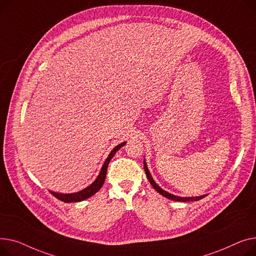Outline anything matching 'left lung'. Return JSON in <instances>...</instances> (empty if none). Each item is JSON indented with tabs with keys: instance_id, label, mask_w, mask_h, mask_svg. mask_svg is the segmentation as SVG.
<instances>
[{
	"instance_id": "8db88e82",
	"label": "left lung",
	"mask_w": 256,
	"mask_h": 256,
	"mask_svg": "<svg viewBox=\"0 0 256 256\" xmlns=\"http://www.w3.org/2000/svg\"><path fill=\"white\" fill-rule=\"evenodd\" d=\"M144 172H146V178H148V182L151 183V185L155 188V190H156L158 193H160L161 195H163L164 198L172 200H176V202H196V200H202V198H204L206 196V195H200V196H195V198H181V196H176V195H174V194H172V193H168V192H166L165 190H163L162 188H160V187L155 183V181L153 180L151 174H150V172H148V170L146 163L144 160Z\"/></svg>"
}]
</instances>
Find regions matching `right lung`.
I'll return each mask as SVG.
<instances>
[{"label":"right lung","mask_w":256,"mask_h":256,"mask_svg":"<svg viewBox=\"0 0 256 256\" xmlns=\"http://www.w3.org/2000/svg\"><path fill=\"white\" fill-rule=\"evenodd\" d=\"M125 144H126V142L120 144H118L114 148V150L110 153V155L106 158V160L104 161V164H103V166H102V168H101L97 178L95 180V181L91 185L88 186L84 190L78 191V192H75V193H68V194L56 193V192H54V191H50V192L54 195V198H56L58 200H62L64 202H82V200H86L88 198H91L92 195H94L102 187V185H103V183L105 181V176H106V172H108V164H110V161L112 160V158L114 156V154L118 151V150L121 148L123 146H125Z\"/></svg>","instance_id":"right-lung-1"}]
</instances>
